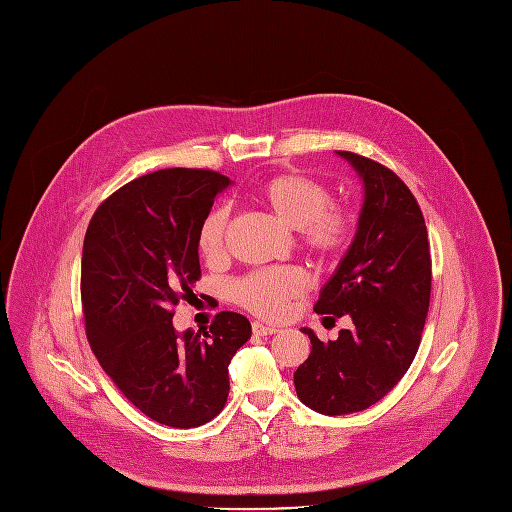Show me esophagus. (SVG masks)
Returning a JSON list of instances; mask_svg holds the SVG:
<instances>
[{
	"instance_id": "34e87169",
	"label": "esophagus",
	"mask_w": 512,
	"mask_h": 512,
	"mask_svg": "<svg viewBox=\"0 0 512 512\" xmlns=\"http://www.w3.org/2000/svg\"><path fill=\"white\" fill-rule=\"evenodd\" d=\"M252 332H254V336H272V334L279 332V328L264 326V324H260V322H254V324H252Z\"/></svg>"
}]
</instances>
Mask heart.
I'll return each instance as SVG.
<instances>
[{
	"label": "heart",
	"mask_w": 512,
	"mask_h": 512,
	"mask_svg": "<svg viewBox=\"0 0 512 512\" xmlns=\"http://www.w3.org/2000/svg\"><path fill=\"white\" fill-rule=\"evenodd\" d=\"M254 199L281 223L297 231L305 250L318 258L336 256L348 242L350 215L342 205L330 203L328 188L303 174H277L266 178ZM227 209H213L196 231V250L209 264L225 258ZM307 289L305 272L297 266L260 268L233 285V297L260 318L277 320L289 303Z\"/></svg>",
	"instance_id": "obj_1"
}]
</instances>
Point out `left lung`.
Wrapping results in <instances>:
<instances>
[{"label":"left lung","instance_id":"left-lung-1","mask_svg":"<svg viewBox=\"0 0 512 512\" xmlns=\"http://www.w3.org/2000/svg\"><path fill=\"white\" fill-rule=\"evenodd\" d=\"M365 184L355 240L322 287L316 313L348 316L350 330L322 342L301 328L311 352L293 375L297 398L326 416L361 412L410 369L430 303V252L422 211L389 168L338 151Z\"/></svg>","mask_w":512,"mask_h":512}]
</instances>
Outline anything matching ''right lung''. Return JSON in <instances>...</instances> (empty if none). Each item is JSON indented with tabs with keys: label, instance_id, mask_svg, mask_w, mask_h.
Masks as SVG:
<instances>
[{
	"label": "right lung",
	"instance_id": "add662e5",
	"mask_svg": "<svg viewBox=\"0 0 512 512\" xmlns=\"http://www.w3.org/2000/svg\"><path fill=\"white\" fill-rule=\"evenodd\" d=\"M229 178L170 168L112 192L82 252L88 342L106 375L151 420L194 428L229 393V363L252 336L248 318L219 311L209 332H176L174 305L201 277L196 231Z\"/></svg>",
	"mask_w": 512,
	"mask_h": 512
}]
</instances>
